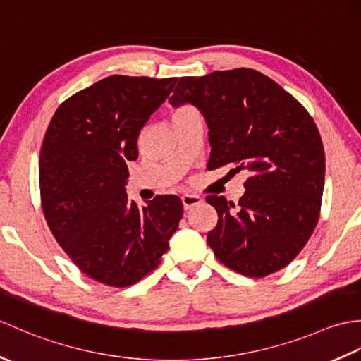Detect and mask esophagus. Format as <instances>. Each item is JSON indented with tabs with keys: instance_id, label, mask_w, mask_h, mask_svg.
<instances>
[{
	"instance_id": "obj_1",
	"label": "esophagus",
	"mask_w": 361,
	"mask_h": 361,
	"mask_svg": "<svg viewBox=\"0 0 361 361\" xmlns=\"http://www.w3.org/2000/svg\"><path fill=\"white\" fill-rule=\"evenodd\" d=\"M181 203H183V208L188 211L190 208H194V206L200 204L202 197H198L195 194H185V195H181Z\"/></svg>"
}]
</instances>
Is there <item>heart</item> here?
<instances>
[{
	"mask_svg": "<svg viewBox=\"0 0 361 361\" xmlns=\"http://www.w3.org/2000/svg\"><path fill=\"white\" fill-rule=\"evenodd\" d=\"M190 110H194V109H189V106H185V109H178L176 110L173 114H180V113H186V111H190Z\"/></svg>",
	"mask_w": 361,
	"mask_h": 361,
	"instance_id": "obj_1",
	"label": "heart"
}]
</instances>
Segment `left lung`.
<instances>
[{"label": "left lung", "instance_id": "1", "mask_svg": "<svg viewBox=\"0 0 361 361\" xmlns=\"http://www.w3.org/2000/svg\"><path fill=\"white\" fill-rule=\"evenodd\" d=\"M172 106L194 105L209 128L208 169L247 171L239 203L208 195L219 214L208 233L231 270L264 278L287 267L317 226L324 188V149L307 110L278 83L250 68L181 78Z\"/></svg>", "mask_w": 361, "mask_h": 361}]
</instances>
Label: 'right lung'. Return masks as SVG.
<instances>
[{
  "label": "right lung",
  "instance_id": "1",
  "mask_svg": "<svg viewBox=\"0 0 361 361\" xmlns=\"http://www.w3.org/2000/svg\"><path fill=\"white\" fill-rule=\"evenodd\" d=\"M175 83L110 75L65 101L46 130L38 163L44 219L73 262L105 286L128 287L157 268L183 217L176 195L140 208L126 190L141 128Z\"/></svg>",
  "mask_w": 361,
  "mask_h": 361
}]
</instances>
